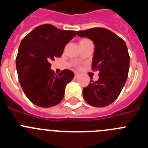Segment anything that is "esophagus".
Listing matches in <instances>:
<instances>
[{
  "label": "esophagus",
  "instance_id": "obj_1",
  "mask_svg": "<svg viewBox=\"0 0 148 148\" xmlns=\"http://www.w3.org/2000/svg\"><path fill=\"white\" fill-rule=\"evenodd\" d=\"M74 74H75V76H74V78H77L78 76H79V73H77V72H75V73H74Z\"/></svg>",
  "mask_w": 148,
  "mask_h": 148
}]
</instances>
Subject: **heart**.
I'll return each mask as SVG.
<instances>
[{
  "instance_id": "heart-1",
  "label": "heart",
  "mask_w": 148,
  "mask_h": 148,
  "mask_svg": "<svg viewBox=\"0 0 148 148\" xmlns=\"http://www.w3.org/2000/svg\"><path fill=\"white\" fill-rule=\"evenodd\" d=\"M84 40H81V41H84Z\"/></svg>"
}]
</instances>
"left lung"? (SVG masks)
Masks as SVG:
<instances>
[{
	"instance_id": "1",
	"label": "left lung",
	"mask_w": 148,
	"mask_h": 148,
	"mask_svg": "<svg viewBox=\"0 0 148 148\" xmlns=\"http://www.w3.org/2000/svg\"><path fill=\"white\" fill-rule=\"evenodd\" d=\"M76 34L93 42L92 67L99 71V79L91 80L83 89L84 98L92 106H108L117 98L128 78L130 56L126 44L117 35L103 28L79 31Z\"/></svg>"
}]
</instances>
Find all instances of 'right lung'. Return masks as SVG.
<instances>
[{
  "mask_svg": "<svg viewBox=\"0 0 148 148\" xmlns=\"http://www.w3.org/2000/svg\"><path fill=\"white\" fill-rule=\"evenodd\" d=\"M76 35L50 24L35 28L23 39L16 58L18 79L29 101L42 108L59 104L64 97L65 86L74 78L71 70L56 75L51 61L62 56L65 45Z\"/></svg>",
  "mask_w": 148,
  "mask_h": 148,
  "instance_id": "1",
  "label": "right lung"
}]
</instances>
